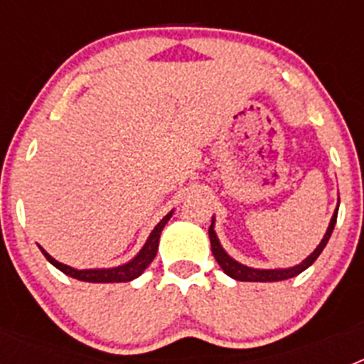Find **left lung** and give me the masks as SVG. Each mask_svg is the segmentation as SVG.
I'll use <instances>...</instances> for the list:
<instances>
[{
    "instance_id": "1",
    "label": "left lung",
    "mask_w": 364,
    "mask_h": 364,
    "mask_svg": "<svg viewBox=\"0 0 364 364\" xmlns=\"http://www.w3.org/2000/svg\"><path fill=\"white\" fill-rule=\"evenodd\" d=\"M337 210H339V205H337ZM337 210H336V213H333L332 220H330V226H328L326 235H324V239L321 240L319 246H317V250H315V252L311 253V255L308 257L306 260H302L301 264L294 266V268H288V269H253V268H247V266L240 264V262H237V260L231 259V257L228 255L224 250H222L220 242H218V239H217V235H215L213 222H211L210 230H208V231H210L211 252H213L215 260H217L218 266L224 269V273H226V275H230V277L237 279V281L275 282V281H284V279H291V277H295V275H299L301 272H304L308 266L314 264L315 259L321 255V252H323L324 246H326V242L330 240V237H332L333 226H336V220H337Z\"/></svg>"
}]
</instances>
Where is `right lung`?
Wrapping results in <instances>:
<instances>
[{"label":"right lung","instance_id":"add662e5","mask_svg":"<svg viewBox=\"0 0 364 364\" xmlns=\"http://www.w3.org/2000/svg\"><path fill=\"white\" fill-rule=\"evenodd\" d=\"M171 215H173V211L171 213H167L166 217H164L162 220L156 224V228L151 231L149 239H147L146 246L140 250V253H138V255L134 257L131 262H127V264H124V266H118V268L74 269V268H70V266L62 264V262L54 260L49 253L45 252V250H41V253H43L45 259L49 260L53 266H56L60 272H63L65 275H69V277H73V279H78V281H85V282H127V281H133V279H136L138 275H142L144 269H146L147 266L153 262L154 255H156V252H159L160 233H162V230H164V226L167 224V220L171 218Z\"/></svg>","mask_w":364,"mask_h":364}]
</instances>
